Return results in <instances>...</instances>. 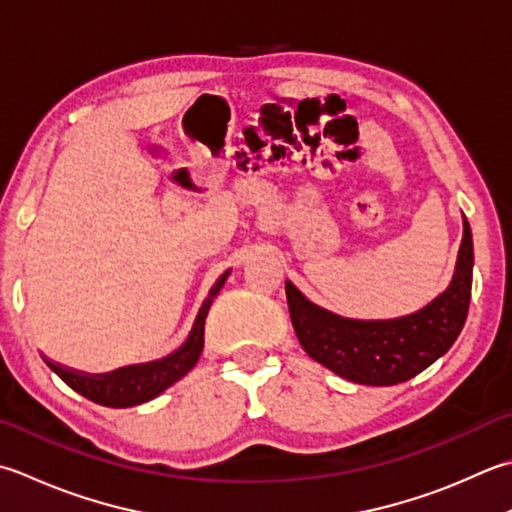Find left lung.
I'll return each mask as SVG.
<instances>
[{
	"mask_svg": "<svg viewBox=\"0 0 512 512\" xmlns=\"http://www.w3.org/2000/svg\"><path fill=\"white\" fill-rule=\"evenodd\" d=\"M473 284V235L464 219L453 282L413 315L362 322L315 306L286 282L290 322L306 353L339 377L366 386H395L422 373L462 333Z\"/></svg>",
	"mask_w": 512,
	"mask_h": 512,
	"instance_id": "obj_1",
	"label": "left lung"
}]
</instances>
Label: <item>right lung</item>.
Instances as JSON below:
<instances>
[{
    "label": "right lung",
    "mask_w": 512,
    "mask_h": 512,
    "mask_svg": "<svg viewBox=\"0 0 512 512\" xmlns=\"http://www.w3.org/2000/svg\"><path fill=\"white\" fill-rule=\"evenodd\" d=\"M230 270L217 279L215 286L210 288L208 297L204 299L202 308L195 317V324L190 328L186 342L179 346L175 353H170L164 359L148 364H135L126 368H117L113 373L90 375L82 370L66 368L57 362H48V366L64 379V382L75 390V393L84 395L86 399L95 404H102L108 408H130L150 402L157 395H162L168 386L179 382L190 368L197 364L199 355L204 350V322L210 310V304L222 290L224 282L228 279Z\"/></svg>",
    "instance_id": "right-lung-1"
}]
</instances>
